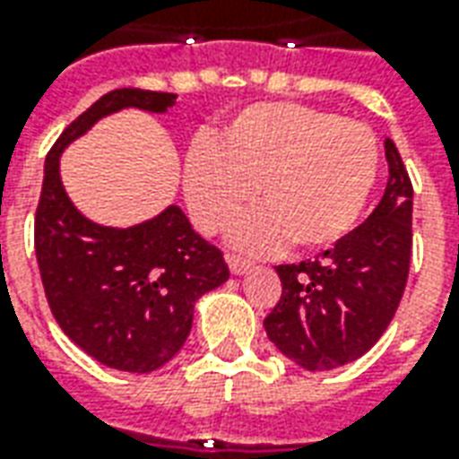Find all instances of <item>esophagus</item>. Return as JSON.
<instances>
[{
	"label": "esophagus",
	"instance_id": "obj_1",
	"mask_svg": "<svg viewBox=\"0 0 459 459\" xmlns=\"http://www.w3.org/2000/svg\"><path fill=\"white\" fill-rule=\"evenodd\" d=\"M229 268L233 275H243V273H248L253 268V263L246 258H240V255H229Z\"/></svg>",
	"mask_w": 459,
	"mask_h": 459
}]
</instances>
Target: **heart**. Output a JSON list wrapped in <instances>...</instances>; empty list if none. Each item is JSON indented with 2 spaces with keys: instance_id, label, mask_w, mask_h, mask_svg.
I'll return each mask as SVG.
<instances>
[{
  "instance_id": "heart-1",
  "label": "heart",
  "mask_w": 459,
  "mask_h": 459,
  "mask_svg": "<svg viewBox=\"0 0 459 459\" xmlns=\"http://www.w3.org/2000/svg\"><path fill=\"white\" fill-rule=\"evenodd\" d=\"M376 174L378 144L368 127L299 103H258L186 152L184 194L196 226L219 233L255 186L260 206L233 226V246L270 253L290 240L315 250L349 233Z\"/></svg>"
}]
</instances>
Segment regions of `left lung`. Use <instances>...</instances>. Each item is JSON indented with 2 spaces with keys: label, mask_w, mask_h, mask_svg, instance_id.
<instances>
[{
  "label": "left lung",
  "mask_w": 459,
  "mask_h": 459,
  "mask_svg": "<svg viewBox=\"0 0 459 459\" xmlns=\"http://www.w3.org/2000/svg\"><path fill=\"white\" fill-rule=\"evenodd\" d=\"M388 184L374 213L319 253L278 265L282 295L265 317L280 354L307 371H332L364 356L391 325L403 298L413 246V186L385 140Z\"/></svg>",
  "instance_id": "8db88e82"
}]
</instances>
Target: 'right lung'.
<instances>
[{
	"mask_svg": "<svg viewBox=\"0 0 459 459\" xmlns=\"http://www.w3.org/2000/svg\"><path fill=\"white\" fill-rule=\"evenodd\" d=\"M174 103V93L140 88L95 100L48 152L36 209V260L58 327L95 361L130 374L174 359L189 337L194 305L229 280V265L177 204L127 229L85 219L64 189L61 154L108 115L127 108L161 115Z\"/></svg>",
	"mask_w": 459,
	"mask_h": 459,
	"instance_id": "1",
	"label": "right lung"
}]
</instances>
